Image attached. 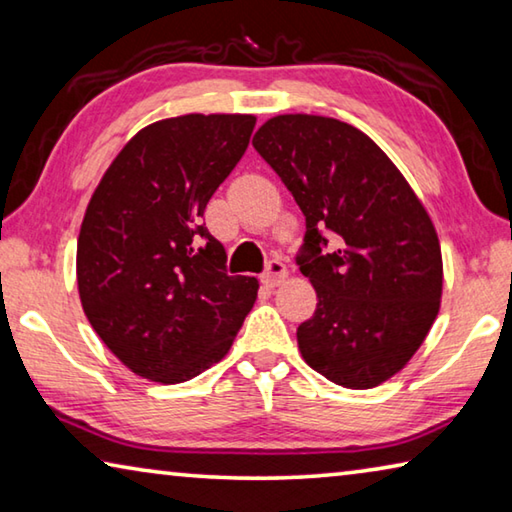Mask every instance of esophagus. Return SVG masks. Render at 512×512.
I'll return each instance as SVG.
<instances>
[{
  "label": "esophagus",
  "instance_id": "1",
  "mask_svg": "<svg viewBox=\"0 0 512 512\" xmlns=\"http://www.w3.org/2000/svg\"><path fill=\"white\" fill-rule=\"evenodd\" d=\"M284 277H287V266H284L280 259H271L266 266V271L262 273V280L268 284V287H277V284H282Z\"/></svg>",
  "mask_w": 512,
  "mask_h": 512
}]
</instances>
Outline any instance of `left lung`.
Here are the masks:
<instances>
[{"label":"left lung","mask_w":512,"mask_h":512,"mask_svg":"<svg viewBox=\"0 0 512 512\" xmlns=\"http://www.w3.org/2000/svg\"><path fill=\"white\" fill-rule=\"evenodd\" d=\"M253 146L305 214L296 262L318 305L298 327L302 359L343 388L391 379L427 339L443 296L440 241L420 198L339 119L277 115Z\"/></svg>","instance_id":"1"}]
</instances>
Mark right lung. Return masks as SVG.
<instances>
[{"label":"right lung","instance_id":"1","mask_svg":"<svg viewBox=\"0 0 512 512\" xmlns=\"http://www.w3.org/2000/svg\"><path fill=\"white\" fill-rule=\"evenodd\" d=\"M253 115H183L142 128L83 216L76 280L85 316L135 375L180 384L228 354L257 277L228 275L203 212L246 153Z\"/></svg>","mask_w":512,"mask_h":512}]
</instances>
